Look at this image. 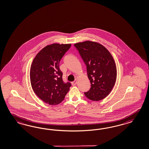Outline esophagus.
Instances as JSON below:
<instances>
[{"mask_svg": "<svg viewBox=\"0 0 149 149\" xmlns=\"http://www.w3.org/2000/svg\"><path fill=\"white\" fill-rule=\"evenodd\" d=\"M77 80H75V81H73L72 82V86H75V85H77Z\"/></svg>", "mask_w": 149, "mask_h": 149, "instance_id": "obj_1", "label": "esophagus"}]
</instances>
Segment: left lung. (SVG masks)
I'll return each mask as SVG.
<instances>
[{"label": "left lung", "instance_id": "8db88e82", "mask_svg": "<svg viewBox=\"0 0 149 149\" xmlns=\"http://www.w3.org/2000/svg\"><path fill=\"white\" fill-rule=\"evenodd\" d=\"M74 46L79 52L87 67L90 80V90L84 94L93 101L107 97L115 85L117 69L112 55L104 46L97 42L87 40Z\"/></svg>", "mask_w": 149, "mask_h": 149}]
</instances>
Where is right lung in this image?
<instances>
[{
  "label": "right lung",
  "instance_id": "right-lung-1",
  "mask_svg": "<svg viewBox=\"0 0 149 149\" xmlns=\"http://www.w3.org/2000/svg\"><path fill=\"white\" fill-rule=\"evenodd\" d=\"M71 44H52L46 46L37 54L30 69L32 89L46 103L57 105L63 101L71 86L64 83L59 63Z\"/></svg>",
  "mask_w": 149,
  "mask_h": 149
}]
</instances>
